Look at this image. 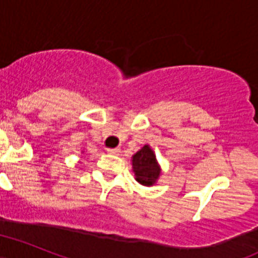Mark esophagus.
Masks as SVG:
<instances>
[{"mask_svg":"<svg viewBox=\"0 0 258 258\" xmlns=\"http://www.w3.org/2000/svg\"><path fill=\"white\" fill-rule=\"evenodd\" d=\"M107 152H109L110 155H119L120 149H119V148H110V149H107Z\"/></svg>","mask_w":258,"mask_h":258,"instance_id":"obj_1","label":"esophagus"}]
</instances>
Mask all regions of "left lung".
<instances>
[{
  "label": "left lung",
  "instance_id": "left-lung-1",
  "mask_svg": "<svg viewBox=\"0 0 258 258\" xmlns=\"http://www.w3.org/2000/svg\"><path fill=\"white\" fill-rule=\"evenodd\" d=\"M133 170L139 183L144 186L155 185L161 174V169L151 147L144 146L133 156Z\"/></svg>",
  "mask_w": 258,
  "mask_h": 258
}]
</instances>
